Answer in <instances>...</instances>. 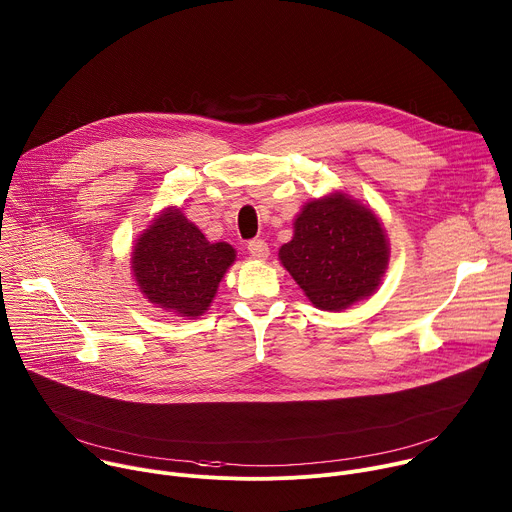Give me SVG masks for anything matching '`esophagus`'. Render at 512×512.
<instances>
[{
    "mask_svg": "<svg viewBox=\"0 0 512 512\" xmlns=\"http://www.w3.org/2000/svg\"><path fill=\"white\" fill-rule=\"evenodd\" d=\"M247 249H249L251 257H255V259H259V261H265V259L269 257V247H267V243H265L263 239H253V241L247 245Z\"/></svg>",
    "mask_w": 512,
    "mask_h": 512,
    "instance_id": "1",
    "label": "esophagus"
}]
</instances>
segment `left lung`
I'll return each mask as SVG.
<instances>
[{
  "instance_id": "left-lung-1",
  "label": "left lung",
  "mask_w": 512,
  "mask_h": 512,
  "mask_svg": "<svg viewBox=\"0 0 512 512\" xmlns=\"http://www.w3.org/2000/svg\"><path fill=\"white\" fill-rule=\"evenodd\" d=\"M277 255L314 308L342 312L379 289L391 247L371 206L330 192L302 206L294 218V237Z\"/></svg>"
}]
</instances>
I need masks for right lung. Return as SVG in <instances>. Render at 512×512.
I'll list each match as a JSON object with an SVG mask.
<instances>
[{
    "instance_id": "right-lung-1",
    "label": "right lung",
    "mask_w": 512,
    "mask_h": 512,
    "mask_svg": "<svg viewBox=\"0 0 512 512\" xmlns=\"http://www.w3.org/2000/svg\"><path fill=\"white\" fill-rule=\"evenodd\" d=\"M235 261L233 245L210 243L182 208L168 206L137 237L129 263L145 300L194 320L210 308L218 283Z\"/></svg>"
}]
</instances>
